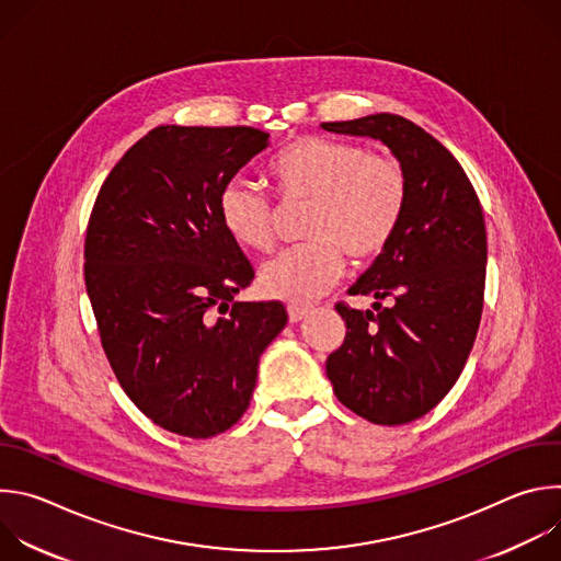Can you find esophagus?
Segmentation results:
<instances>
[{
	"mask_svg": "<svg viewBox=\"0 0 561 561\" xmlns=\"http://www.w3.org/2000/svg\"><path fill=\"white\" fill-rule=\"evenodd\" d=\"M308 312H310L308 306H299V304H290V306H288L290 322H301V319L308 317Z\"/></svg>",
	"mask_w": 561,
	"mask_h": 561,
	"instance_id": "esophagus-1",
	"label": "esophagus"
}]
</instances>
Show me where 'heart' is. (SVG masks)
Returning a JSON list of instances; mask_svg holds the SVG:
<instances>
[{"label":"heart","instance_id":"heart-1","mask_svg":"<svg viewBox=\"0 0 561 561\" xmlns=\"http://www.w3.org/2000/svg\"><path fill=\"white\" fill-rule=\"evenodd\" d=\"M284 204L308 202L301 234L308 242L262 266L268 297L306 304L322 297L342 275L344 255L355 264L377 260L402 226L411 184L392 154L329 137H299L268 164ZM217 217L234 244L268 253L275 247V215L268 197L244 180H230L217 195Z\"/></svg>","mask_w":561,"mask_h":561}]
</instances>
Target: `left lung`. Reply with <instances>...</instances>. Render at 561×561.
Listing matches in <instances>:
<instances>
[{"label":"left lung","instance_id":"8db88e82","mask_svg":"<svg viewBox=\"0 0 561 561\" xmlns=\"http://www.w3.org/2000/svg\"><path fill=\"white\" fill-rule=\"evenodd\" d=\"M322 128L381 139L409 173L397 237L348 290L375 297V310L337 301L346 337L327 359L346 409L381 426L409 424L442 402L474 344L486 286L482 204L450 150L407 117L377 113Z\"/></svg>","mask_w":561,"mask_h":561}]
</instances>
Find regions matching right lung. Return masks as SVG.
Listing matches in <instances>:
<instances>
[{"instance_id": "1", "label": "right lung", "mask_w": 561, "mask_h": 561, "mask_svg": "<svg viewBox=\"0 0 561 561\" xmlns=\"http://www.w3.org/2000/svg\"><path fill=\"white\" fill-rule=\"evenodd\" d=\"M266 146L251 126H157L89 219L84 279L104 353L133 404L182 437L242 420L260 355L288 322L282 301H232L255 271L217 217L221 186Z\"/></svg>"}]
</instances>
